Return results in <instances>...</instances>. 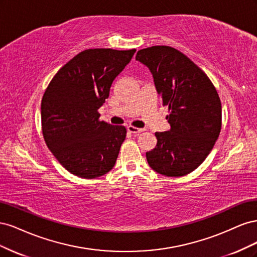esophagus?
Listing matches in <instances>:
<instances>
[{"label":"esophagus","mask_w":257,"mask_h":257,"mask_svg":"<svg viewBox=\"0 0 257 257\" xmlns=\"http://www.w3.org/2000/svg\"><path fill=\"white\" fill-rule=\"evenodd\" d=\"M126 128H127V131L130 132V133H132V134H139V133H142V132H144L143 128H137V127L131 126V125H128Z\"/></svg>","instance_id":"1"}]
</instances>
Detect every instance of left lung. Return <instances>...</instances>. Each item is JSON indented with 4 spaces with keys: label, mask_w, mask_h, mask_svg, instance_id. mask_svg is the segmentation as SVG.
Here are the masks:
<instances>
[{
    "label": "left lung",
    "mask_w": 257,
    "mask_h": 257,
    "mask_svg": "<svg viewBox=\"0 0 257 257\" xmlns=\"http://www.w3.org/2000/svg\"><path fill=\"white\" fill-rule=\"evenodd\" d=\"M136 60L152 74L170 128L157 132V147L147 152L149 166L161 175L192 173L208 157L221 132L222 106L212 82L180 51L168 46L139 50Z\"/></svg>",
    "instance_id": "1"
}]
</instances>
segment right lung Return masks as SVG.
<instances>
[{
  "instance_id": "right-lung-1",
  "label": "right lung",
  "mask_w": 257,
  "mask_h": 257,
  "mask_svg": "<svg viewBox=\"0 0 257 257\" xmlns=\"http://www.w3.org/2000/svg\"><path fill=\"white\" fill-rule=\"evenodd\" d=\"M135 51L84 50L68 61L46 89L41 106L43 135L71 174L92 179L114 166L126 130L99 121L97 109Z\"/></svg>"
}]
</instances>
